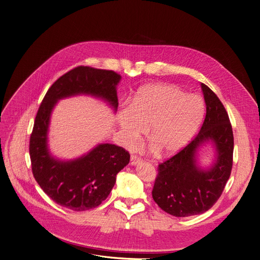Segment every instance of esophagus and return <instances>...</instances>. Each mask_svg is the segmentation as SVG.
I'll return each instance as SVG.
<instances>
[{
  "mask_svg": "<svg viewBox=\"0 0 260 260\" xmlns=\"http://www.w3.org/2000/svg\"><path fill=\"white\" fill-rule=\"evenodd\" d=\"M140 162H142V159L139 156H137V155H132L131 156V165L132 166H136Z\"/></svg>",
  "mask_w": 260,
  "mask_h": 260,
  "instance_id": "obj_1",
  "label": "esophagus"
}]
</instances>
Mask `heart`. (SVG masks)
Returning a JSON list of instances; mask_svg holds the SVG:
<instances>
[{"instance_id": "b5f03b06", "label": "heart", "mask_w": 260, "mask_h": 260, "mask_svg": "<svg viewBox=\"0 0 260 260\" xmlns=\"http://www.w3.org/2000/svg\"><path fill=\"white\" fill-rule=\"evenodd\" d=\"M205 105L201 96L172 84H150L139 90L118 123L125 142L134 145L148 129L152 150L170 155L186 145L199 129Z\"/></svg>"}]
</instances>
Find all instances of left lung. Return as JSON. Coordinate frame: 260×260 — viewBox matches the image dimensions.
Masks as SVG:
<instances>
[{"label":"left lung","instance_id":"obj_1","mask_svg":"<svg viewBox=\"0 0 260 260\" xmlns=\"http://www.w3.org/2000/svg\"><path fill=\"white\" fill-rule=\"evenodd\" d=\"M206 117L197 137L168 160L158 165L152 198L158 207L176 217H188L211 209L223 191L231 176L234 134L226 110L206 84L202 83ZM212 141L216 160L208 170L196 162L197 149Z\"/></svg>","mask_w":260,"mask_h":260}]
</instances>
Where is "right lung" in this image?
<instances>
[{"mask_svg": "<svg viewBox=\"0 0 260 260\" xmlns=\"http://www.w3.org/2000/svg\"><path fill=\"white\" fill-rule=\"evenodd\" d=\"M121 76L114 71L80 66L59 77L47 90L29 138L31 172L43 191L57 205L73 211H86L102 204L112 190L116 175L129 162V153L113 144H100L77 159L52 157L47 147L49 119L56 102L76 94L104 99L118 107L116 85Z\"/></svg>", "mask_w": 260, "mask_h": 260, "instance_id": "obj_1", "label": "right lung"}]
</instances>
